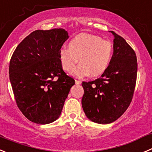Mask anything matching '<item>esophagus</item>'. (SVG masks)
<instances>
[{
    "label": "esophagus",
    "mask_w": 152,
    "mask_h": 152,
    "mask_svg": "<svg viewBox=\"0 0 152 152\" xmlns=\"http://www.w3.org/2000/svg\"><path fill=\"white\" fill-rule=\"evenodd\" d=\"M75 83H76V84H80V83H81V80H75Z\"/></svg>",
    "instance_id": "obj_1"
}]
</instances>
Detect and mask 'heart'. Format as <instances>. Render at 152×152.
I'll return each mask as SVG.
<instances>
[{"label":"heart","mask_w":152,"mask_h":152,"mask_svg":"<svg viewBox=\"0 0 152 152\" xmlns=\"http://www.w3.org/2000/svg\"><path fill=\"white\" fill-rule=\"evenodd\" d=\"M113 55V46L93 34L80 33L72 38L68 48L62 47L59 51V59L62 69L70 72L77 62L80 65L73 74L78 77L90 75L97 77L108 69Z\"/></svg>","instance_id":"1"}]
</instances>
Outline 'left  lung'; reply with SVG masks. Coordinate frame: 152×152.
<instances>
[{
    "label": "left lung",
    "mask_w": 152,
    "mask_h": 152,
    "mask_svg": "<svg viewBox=\"0 0 152 152\" xmlns=\"http://www.w3.org/2000/svg\"><path fill=\"white\" fill-rule=\"evenodd\" d=\"M114 53L111 63L101 77L82 82L84 90L82 108L88 119L108 124L121 116L133 99L137 75V59L134 50L115 31Z\"/></svg>",
    "instance_id": "obj_1"
}]
</instances>
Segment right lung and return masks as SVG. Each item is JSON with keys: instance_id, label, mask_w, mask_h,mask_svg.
<instances>
[{"instance_id": "obj_1", "label": "right lung", "mask_w": 152, "mask_h": 152, "mask_svg": "<svg viewBox=\"0 0 152 152\" xmlns=\"http://www.w3.org/2000/svg\"><path fill=\"white\" fill-rule=\"evenodd\" d=\"M69 36L63 28L36 30L17 46L10 62V80L19 110L39 124L55 121L75 80L60 65L59 51Z\"/></svg>"}]
</instances>
